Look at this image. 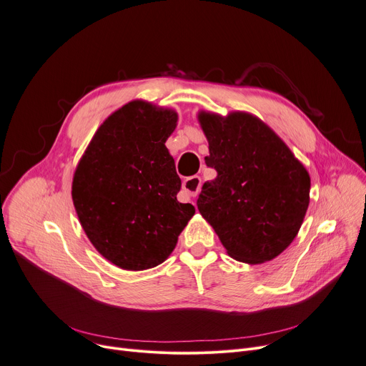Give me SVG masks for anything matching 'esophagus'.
I'll return each instance as SVG.
<instances>
[{
	"mask_svg": "<svg viewBox=\"0 0 366 366\" xmlns=\"http://www.w3.org/2000/svg\"><path fill=\"white\" fill-rule=\"evenodd\" d=\"M200 187H202V178L197 177V175L187 178V179L184 181V184H182L184 191H185L188 195H191V197H195V195L198 194V191H200Z\"/></svg>",
	"mask_w": 366,
	"mask_h": 366,
	"instance_id": "obj_1",
	"label": "esophagus"
}]
</instances>
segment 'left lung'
Returning a JSON list of instances; mask_svg holds the SVG:
<instances>
[{
  "label": "left lung",
  "instance_id": "1",
  "mask_svg": "<svg viewBox=\"0 0 366 366\" xmlns=\"http://www.w3.org/2000/svg\"><path fill=\"white\" fill-rule=\"evenodd\" d=\"M209 140L206 164L217 177L204 182L197 207L227 254L261 264L283 252L297 235L311 179L289 147L258 118L200 112Z\"/></svg>",
  "mask_w": 366,
  "mask_h": 366
}]
</instances>
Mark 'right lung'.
I'll return each mask as SVG.
<instances>
[{"label": "right lung", "instance_id": "right-lung-1", "mask_svg": "<svg viewBox=\"0 0 366 366\" xmlns=\"http://www.w3.org/2000/svg\"><path fill=\"white\" fill-rule=\"evenodd\" d=\"M171 109L134 101L96 131L73 179V202L93 247L124 270L162 264L194 216L179 203L181 178L164 143L177 127Z\"/></svg>", "mask_w": 366, "mask_h": 366}]
</instances>
